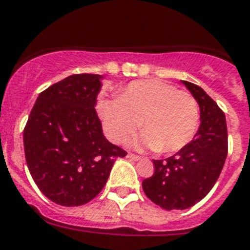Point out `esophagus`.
Returning <instances> with one entry per match:
<instances>
[{"mask_svg": "<svg viewBox=\"0 0 250 250\" xmlns=\"http://www.w3.org/2000/svg\"><path fill=\"white\" fill-rule=\"evenodd\" d=\"M127 158H128V159H132V160H140V159H141V157H140V155H136V154H132V153L127 154Z\"/></svg>", "mask_w": 250, "mask_h": 250, "instance_id": "1", "label": "esophagus"}]
</instances>
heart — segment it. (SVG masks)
<instances>
[{"label": "heart", "mask_w": 250, "mask_h": 250, "mask_svg": "<svg viewBox=\"0 0 250 250\" xmlns=\"http://www.w3.org/2000/svg\"><path fill=\"white\" fill-rule=\"evenodd\" d=\"M199 106L191 93L162 81H136L118 100L103 104V125L113 143H123L139 125V143L160 153H177L195 136Z\"/></svg>", "instance_id": "obj_1"}]
</instances>
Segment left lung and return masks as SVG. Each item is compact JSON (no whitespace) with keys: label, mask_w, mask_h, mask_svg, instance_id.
<instances>
[{"label":"left lung","mask_w":250,"mask_h":250,"mask_svg":"<svg viewBox=\"0 0 250 250\" xmlns=\"http://www.w3.org/2000/svg\"><path fill=\"white\" fill-rule=\"evenodd\" d=\"M198 101L200 127L188 143L167 159L153 160L154 174L143 181L146 196L167 210L188 209L212 190L227 157L224 111L202 87L182 81Z\"/></svg>","instance_id":"1"}]
</instances>
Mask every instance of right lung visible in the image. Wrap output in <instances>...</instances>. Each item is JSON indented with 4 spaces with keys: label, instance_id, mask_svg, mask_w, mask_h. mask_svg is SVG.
Here are the masks:
<instances>
[{
    "label": "right lung",
    "instance_id": "1",
    "mask_svg": "<svg viewBox=\"0 0 250 250\" xmlns=\"http://www.w3.org/2000/svg\"><path fill=\"white\" fill-rule=\"evenodd\" d=\"M99 74H73L40 93L24 128L28 169L42 194L78 207L103 190L117 158L127 155L105 139L95 110Z\"/></svg>",
    "mask_w": 250,
    "mask_h": 250
}]
</instances>
